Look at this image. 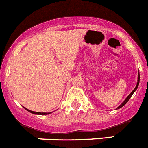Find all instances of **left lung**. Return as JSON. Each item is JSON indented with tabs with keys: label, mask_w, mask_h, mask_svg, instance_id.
I'll use <instances>...</instances> for the list:
<instances>
[{
	"label": "left lung",
	"mask_w": 148,
	"mask_h": 148,
	"mask_svg": "<svg viewBox=\"0 0 148 148\" xmlns=\"http://www.w3.org/2000/svg\"><path fill=\"white\" fill-rule=\"evenodd\" d=\"M139 79H140V75H139V71H138V81H137V84H136V86L135 87L134 89L133 90V92H131V93L129 95H128L127 97H126V99H125V100H124V102L122 103L121 104L120 106H119V107L117 108V110H118V109H120V108H121L122 106H124V105H125L126 103H127L128 102V101H129L130 98V97H132V95H133V93H134V92H136V89H137V88H138V84H139Z\"/></svg>",
	"instance_id": "1"
}]
</instances>
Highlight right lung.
<instances>
[{
  "instance_id": "right-lung-1",
  "label": "right lung",
  "mask_w": 148,
  "mask_h": 148,
  "mask_svg": "<svg viewBox=\"0 0 148 148\" xmlns=\"http://www.w3.org/2000/svg\"><path fill=\"white\" fill-rule=\"evenodd\" d=\"M25 110H27V111L29 112L30 113H33V114H35V115H49V114H51V112H33V111H31V110H28V109H27V108L24 107Z\"/></svg>"
}]
</instances>
